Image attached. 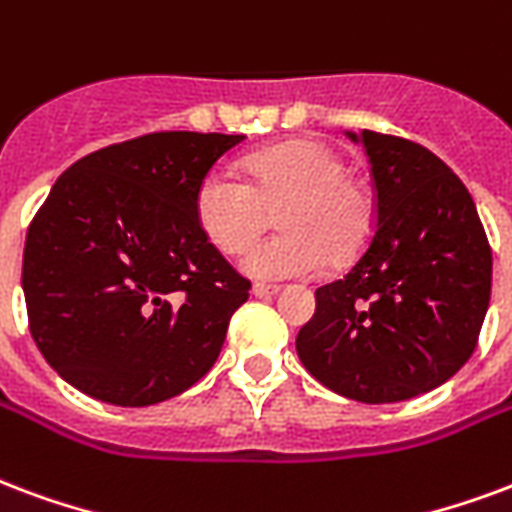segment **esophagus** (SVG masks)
Instances as JSON below:
<instances>
[{
    "label": "esophagus",
    "mask_w": 512,
    "mask_h": 512,
    "mask_svg": "<svg viewBox=\"0 0 512 512\" xmlns=\"http://www.w3.org/2000/svg\"><path fill=\"white\" fill-rule=\"evenodd\" d=\"M282 290V287H276V285H255L252 287V293L257 295V298H271V295H276Z\"/></svg>",
    "instance_id": "34e87169"
}]
</instances>
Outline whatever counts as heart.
Wrapping results in <instances>:
<instances>
[{"label":"heart","instance_id":"1","mask_svg":"<svg viewBox=\"0 0 512 512\" xmlns=\"http://www.w3.org/2000/svg\"><path fill=\"white\" fill-rule=\"evenodd\" d=\"M195 222L222 255H238L271 222L282 233L244 257L255 279H304L320 274L331 257L344 266L369 246L377 206L344 160L317 140H290L244 160V179L211 168L195 187Z\"/></svg>","mask_w":512,"mask_h":512}]
</instances>
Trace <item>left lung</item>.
I'll use <instances>...</instances> for the list:
<instances>
[{"label": "left lung", "instance_id": "1", "mask_svg": "<svg viewBox=\"0 0 512 512\" xmlns=\"http://www.w3.org/2000/svg\"><path fill=\"white\" fill-rule=\"evenodd\" d=\"M372 165L377 227L344 279L317 287L295 350L314 380L363 404L448 382L478 347L491 246L475 200L420 143L347 132Z\"/></svg>", "mask_w": 512, "mask_h": 512}]
</instances>
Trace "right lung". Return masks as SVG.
I'll return each instance as SVG.
<instances>
[{"label":"right lung","mask_w":512,"mask_h":512,"mask_svg":"<svg viewBox=\"0 0 512 512\" xmlns=\"http://www.w3.org/2000/svg\"><path fill=\"white\" fill-rule=\"evenodd\" d=\"M244 135L151 132L86 154L34 214L24 246L34 344L62 380L149 407L214 366L249 279L195 222V187Z\"/></svg>","instance_id":"obj_1"}]
</instances>
